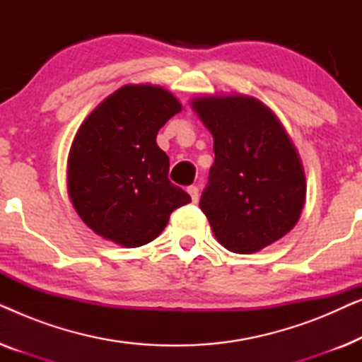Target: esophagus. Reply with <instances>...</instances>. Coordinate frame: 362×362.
Here are the masks:
<instances>
[{
	"label": "esophagus",
	"instance_id": "34e87169",
	"mask_svg": "<svg viewBox=\"0 0 362 362\" xmlns=\"http://www.w3.org/2000/svg\"><path fill=\"white\" fill-rule=\"evenodd\" d=\"M187 192H189L192 202H196L197 199H199V189H197V186H189L187 187Z\"/></svg>",
	"mask_w": 362,
	"mask_h": 362
}]
</instances>
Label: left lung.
<instances>
[{
	"label": "left lung",
	"mask_w": 362,
	"mask_h": 362,
	"mask_svg": "<svg viewBox=\"0 0 362 362\" xmlns=\"http://www.w3.org/2000/svg\"><path fill=\"white\" fill-rule=\"evenodd\" d=\"M214 138V165L201 211L217 242L255 254L293 229L306 199L301 158L270 107L244 93L191 100Z\"/></svg>",
	"instance_id": "left-lung-1"
}]
</instances>
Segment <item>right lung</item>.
I'll use <instances>...</instances> for the list:
<instances>
[{
	"label": "right lung",
	"mask_w": 362,
	"mask_h": 362,
	"mask_svg": "<svg viewBox=\"0 0 362 362\" xmlns=\"http://www.w3.org/2000/svg\"><path fill=\"white\" fill-rule=\"evenodd\" d=\"M161 86L127 83L93 108L74 136L67 192L83 224L133 249L155 240L171 212L191 202L168 180L170 160L156 145L160 128L181 112Z\"/></svg>",
	"instance_id": "add662e5"
}]
</instances>
